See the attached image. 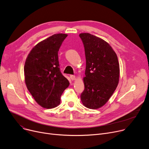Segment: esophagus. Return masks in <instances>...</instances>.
Here are the masks:
<instances>
[{
	"instance_id": "34e87169",
	"label": "esophagus",
	"mask_w": 149,
	"mask_h": 149,
	"mask_svg": "<svg viewBox=\"0 0 149 149\" xmlns=\"http://www.w3.org/2000/svg\"><path fill=\"white\" fill-rule=\"evenodd\" d=\"M70 78H71V80H75V75H70Z\"/></svg>"
}]
</instances>
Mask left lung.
I'll list each match as a JSON object with an SVG mask.
<instances>
[{
    "label": "left lung",
    "instance_id": "1",
    "mask_svg": "<svg viewBox=\"0 0 149 149\" xmlns=\"http://www.w3.org/2000/svg\"><path fill=\"white\" fill-rule=\"evenodd\" d=\"M84 47L86 67L83 104L90 109L104 105L118 84L120 68L115 52L102 39L88 33L79 35Z\"/></svg>",
    "mask_w": 149,
    "mask_h": 149
}]
</instances>
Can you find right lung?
Instances as JSON below:
<instances>
[{
	"mask_svg": "<svg viewBox=\"0 0 149 149\" xmlns=\"http://www.w3.org/2000/svg\"><path fill=\"white\" fill-rule=\"evenodd\" d=\"M67 34H54L37 44L24 64L25 83L35 101L45 108L61 103V96L69 82L61 72L58 52Z\"/></svg>",
	"mask_w": 149,
	"mask_h": 149,
	"instance_id": "obj_1",
	"label": "right lung"
}]
</instances>
